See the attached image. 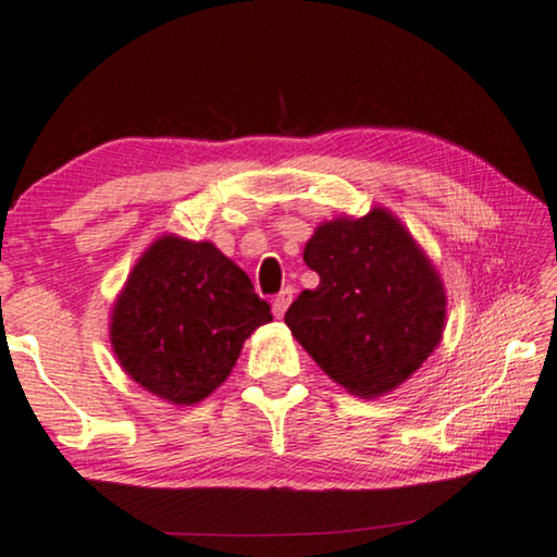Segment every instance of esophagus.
<instances>
[{
	"label": "esophagus",
	"instance_id": "esophagus-1",
	"mask_svg": "<svg viewBox=\"0 0 557 557\" xmlns=\"http://www.w3.org/2000/svg\"><path fill=\"white\" fill-rule=\"evenodd\" d=\"M292 297H295V289L292 287H285L280 292V295L272 299V314H275L277 319L280 317H285V312H287V307L292 305Z\"/></svg>",
	"mask_w": 557,
	"mask_h": 557
}]
</instances>
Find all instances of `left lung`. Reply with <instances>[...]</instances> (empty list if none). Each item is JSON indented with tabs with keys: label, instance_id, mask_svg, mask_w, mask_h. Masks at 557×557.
<instances>
[{
	"label": "left lung",
	"instance_id": "1",
	"mask_svg": "<svg viewBox=\"0 0 557 557\" xmlns=\"http://www.w3.org/2000/svg\"><path fill=\"white\" fill-rule=\"evenodd\" d=\"M305 262L319 285L292 301L285 324L351 395L381 398L395 391L440 346L445 285L388 209L324 221L305 245Z\"/></svg>",
	"mask_w": 557,
	"mask_h": 557
}]
</instances>
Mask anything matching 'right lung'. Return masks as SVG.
Returning <instances> with one entry per match:
<instances>
[{"instance_id": "add662e5", "label": "right lung", "mask_w": 557, "mask_h": 557, "mask_svg": "<svg viewBox=\"0 0 557 557\" xmlns=\"http://www.w3.org/2000/svg\"><path fill=\"white\" fill-rule=\"evenodd\" d=\"M268 322V301L211 240L164 233L139 256L112 305L110 344L145 391L196 405L228 379L245 338Z\"/></svg>"}]
</instances>
